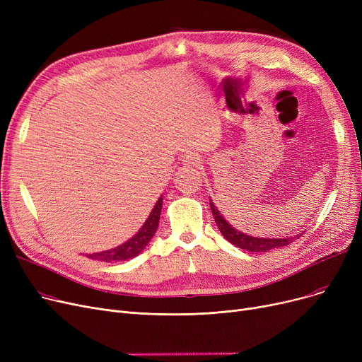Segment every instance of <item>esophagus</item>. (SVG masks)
<instances>
[{
  "label": "esophagus",
  "mask_w": 362,
  "mask_h": 362,
  "mask_svg": "<svg viewBox=\"0 0 362 362\" xmlns=\"http://www.w3.org/2000/svg\"><path fill=\"white\" fill-rule=\"evenodd\" d=\"M186 165H199L201 164V161H202V158L198 156V154H195V152H186V154L183 156V160H182Z\"/></svg>",
  "instance_id": "esophagus-1"
}]
</instances>
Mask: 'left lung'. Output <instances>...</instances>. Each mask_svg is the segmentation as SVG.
I'll return each mask as SVG.
<instances>
[{
  "instance_id": "8db88e82",
  "label": "left lung",
  "mask_w": 362,
  "mask_h": 362,
  "mask_svg": "<svg viewBox=\"0 0 362 362\" xmlns=\"http://www.w3.org/2000/svg\"><path fill=\"white\" fill-rule=\"evenodd\" d=\"M210 206H211V211L214 216V221L218 227V230L221 232V235L229 240L230 243H233L235 246L240 250L245 251H250V252H267L272 251L274 248H281V246H286L289 243H292L293 240H296L299 235L291 236V238H255V236H250L243 232L236 230L235 227L227 221L223 214L220 213L218 208L214 205V202L210 199Z\"/></svg>"
}]
</instances>
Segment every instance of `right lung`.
Segmentation results:
<instances>
[{"instance_id":"obj_1","label":"right lung","mask_w":362,"mask_h":362,"mask_svg":"<svg viewBox=\"0 0 362 362\" xmlns=\"http://www.w3.org/2000/svg\"><path fill=\"white\" fill-rule=\"evenodd\" d=\"M161 206H163V197L157 201L156 206L152 208V211L144 226L139 229V232L130 238L127 242L122 243L120 246H116V248L103 251V252H95L86 255L88 258L92 259H98V261H105V262H112V261H126L130 258H135L139 255L152 239V236L156 235L158 229V223H160V214H161Z\"/></svg>"}]
</instances>
